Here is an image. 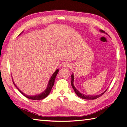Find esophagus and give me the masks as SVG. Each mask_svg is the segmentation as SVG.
Listing matches in <instances>:
<instances>
[{"mask_svg": "<svg viewBox=\"0 0 127 127\" xmlns=\"http://www.w3.org/2000/svg\"><path fill=\"white\" fill-rule=\"evenodd\" d=\"M64 67H71V64L69 63H65L63 64Z\"/></svg>", "mask_w": 127, "mask_h": 127, "instance_id": "34e87169", "label": "esophagus"}]
</instances>
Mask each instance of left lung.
I'll list each match as a JSON object with an SVG mask.
<instances>
[{"label":"left lung","instance_id":"8db88e82","mask_svg":"<svg viewBox=\"0 0 127 127\" xmlns=\"http://www.w3.org/2000/svg\"><path fill=\"white\" fill-rule=\"evenodd\" d=\"M100 31H101V32H103V33H104V31L103 30H99ZM73 81H74V77H73V75L72 74L71 75V85H72V87L73 89V90H74L75 93L77 94V95L80 97V98H83V99H96L97 98H98V97H99L100 96H101L102 95H103V94L105 93V91L107 90V89L104 92H103V93L99 94V95H96V96H93V95H84V94H81V93H79V91L76 89V88L75 87L74 85H73Z\"/></svg>","mask_w":127,"mask_h":127}]
</instances>
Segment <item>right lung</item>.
I'll return each instance as SVG.
<instances>
[{
    "instance_id": "right-lung-1",
    "label": "right lung",
    "mask_w": 127,
    "mask_h": 127,
    "mask_svg": "<svg viewBox=\"0 0 127 127\" xmlns=\"http://www.w3.org/2000/svg\"><path fill=\"white\" fill-rule=\"evenodd\" d=\"M58 71H59V70H58V69H57L54 73V74L52 75L51 77L50 78V80L49 81V83H48V87H47V88L45 90V91H43V93H41V94H39V95H35V96H28V95H25V94H24L23 92H22V91H20L18 89V88H17V87L16 86V84H14L13 81V83L14 85H15V87L17 88L18 90L20 91V93L22 94L24 96L26 97V98H28L29 99H32V100H40V99H42L45 98V97H46L47 96H48L49 94H50V91H51V90L52 89V87L54 86V85L55 78H56V76L57 75Z\"/></svg>"
}]
</instances>
